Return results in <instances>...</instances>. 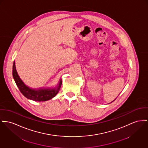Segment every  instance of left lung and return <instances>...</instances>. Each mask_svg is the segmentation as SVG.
<instances>
[{"mask_svg": "<svg viewBox=\"0 0 148 148\" xmlns=\"http://www.w3.org/2000/svg\"><path fill=\"white\" fill-rule=\"evenodd\" d=\"M116 100V99H114V100H113V101H114V100ZM113 101H112V102H113ZM112 102H111V103H112Z\"/></svg>", "mask_w": 148, "mask_h": 148, "instance_id": "8db88e82", "label": "left lung"}]
</instances>
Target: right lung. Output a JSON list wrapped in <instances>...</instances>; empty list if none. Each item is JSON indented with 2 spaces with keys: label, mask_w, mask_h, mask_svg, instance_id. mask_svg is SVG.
<instances>
[{
  "label": "right lung",
  "mask_w": 148,
  "mask_h": 148,
  "mask_svg": "<svg viewBox=\"0 0 148 148\" xmlns=\"http://www.w3.org/2000/svg\"><path fill=\"white\" fill-rule=\"evenodd\" d=\"M12 74L14 80L21 92L26 98L35 101H45L56 97L59 92L62 85V79H60L58 85L53 88L33 89L27 86L20 79L17 72L15 62H13Z\"/></svg>",
  "instance_id": "right-lung-1"
}]
</instances>
